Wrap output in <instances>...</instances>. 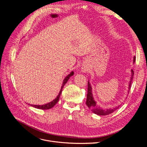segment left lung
Instances as JSON below:
<instances>
[{
    "instance_id": "left-lung-1",
    "label": "left lung",
    "mask_w": 147,
    "mask_h": 147,
    "mask_svg": "<svg viewBox=\"0 0 147 147\" xmlns=\"http://www.w3.org/2000/svg\"><path fill=\"white\" fill-rule=\"evenodd\" d=\"M136 60V57H134V62H135ZM132 72V76L131 77V79H130V81H129V89H130L131 88V82L133 81V76H134V71H133V69L131 70ZM86 104L87 105V106L92 110V111L93 113H94V114H96L97 115L99 116H105V115H108L109 114L113 113L115 111L116 109H117L119 106L116 107V108H113V109H103L101 107H100L98 105H97L96 102L94 101V100L93 98V96H92V88L89 82H88V94H87V99H86Z\"/></svg>"
}]
</instances>
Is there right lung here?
I'll list each match as a JSON object with an SVG mask.
<instances>
[{"label": "right lung", "mask_w": 147, "mask_h": 147, "mask_svg": "<svg viewBox=\"0 0 147 147\" xmlns=\"http://www.w3.org/2000/svg\"><path fill=\"white\" fill-rule=\"evenodd\" d=\"M74 75V72H71L70 74H69L66 78H65L64 79H63V83H62V86L61 87V89L59 92V94L57 96V97H56V98L53 100L52 102L48 103H47L45 105H30V106L34 107L35 108H37V109H42V110H47V109H50L52 107H53L55 105L56 103L58 102L59 100V96L61 95V93L62 92V88L63 87V86L65 85V84H66L67 82V81L68 80L69 78L71 76Z\"/></svg>", "instance_id": "add662e5"}]
</instances>
